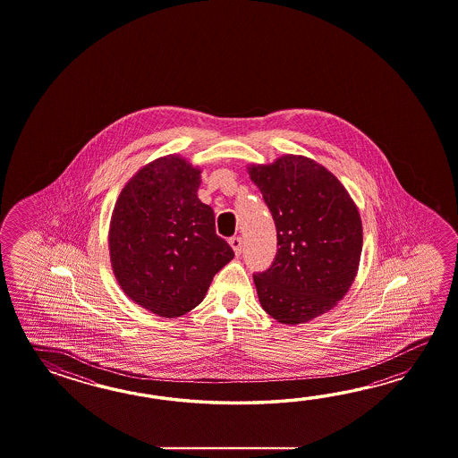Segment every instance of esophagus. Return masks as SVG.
<instances>
[{"label": "esophagus", "mask_w": 458, "mask_h": 458, "mask_svg": "<svg viewBox=\"0 0 458 458\" xmlns=\"http://www.w3.org/2000/svg\"><path fill=\"white\" fill-rule=\"evenodd\" d=\"M229 243H231V247H233L235 255H241V253H242V237H231Z\"/></svg>", "instance_id": "esophagus-1"}]
</instances>
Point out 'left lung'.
<instances>
[{"label":"left lung","instance_id":"1","mask_svg":"<svg viewBox=\"0 0 458 458\" xmlns=\"http://www.w3.org/2000/svg\"><path fill=\"white\" fill-rule=\"evenodd\" d=\"M276 227L270 268L253 275L263 310L301 324L332 310L349 292L360 262L361 221L347 190L311 158L284 156L249 166Z\"/></svg>","mask_w":458,"mask_h":458}]
</instances>
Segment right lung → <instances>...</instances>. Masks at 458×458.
Returning a JSON list of instances; mask_svg holds the SVG:
<instances>
[{"label":"right lung","instance_id":"add662e5","mask_svg":"<svg viewBox=\"0 0 458 458\" xmlns=\"http://www.w3.org/2000/svg\"><path fill=\"white\" fill-rule=\"evenodd\" d=\"M199 170L178 156L157 158L117 198L109 253L127 296L162 318H178L205 300L233 250L216 233L215 211L198 198Z\"/></svg>","mask_w":458,"mask_h":458}]
</instances>
